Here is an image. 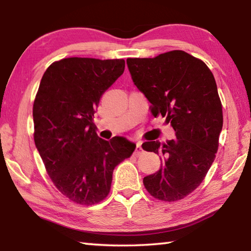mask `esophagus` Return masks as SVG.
Masks as SVG:
<instances>
[{"instance_id": "obj_1", "label": "esophagus", "mask_w": 251, "mask_h": 251, "mask_svg": "<svg viewBox=\"0 0 251 251\" xmlns=\"http://www.w3.org/2000/svg\"><path fill=\"white\" fill-rule=\"evenodd\" d=\"M142 151H143V148H142V143H141V142H137V143H136L135 154H136V155H139V154H141Z\"/></svg>"}]
</instances>
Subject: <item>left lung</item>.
<instances>
[{
  "label": "left lung",
  "instance_id": "1",
  "mask_svg": "<svg viewBox=\"0 0 251 251\" xmlns=\"http://www.w3.org/2000/svg\"><path fill=\"white\" fill-rule=\"evenodd\" d=\"M126 62L152 116L166 117L176 136L166 143L143 144L161 161L159 171L143 182L159 201H179L201 184L218 150L223 107L215 77L205 63L184 50Z\"/></svg>",
  "mask_w": 251,
  "mask_h": 251
}]
</instances>
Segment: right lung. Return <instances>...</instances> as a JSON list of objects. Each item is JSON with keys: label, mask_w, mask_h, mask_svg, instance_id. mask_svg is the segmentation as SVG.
Wrapping results in <instances>:
<instances>
[{"label": "right lung", "mask_w": 251, "mask_h": 251, "mask_svg": "<svg viewBox=\"0 0 251 251\" xmlns=\"http://www.w3.org/2000/svg\"><path fill=\"white\" fill-rule=\"evenodd\" d=\"M124 59L70 57L45 71L33 105L34 142L56 188L72 201L107 196L113 172L136 144L100 138L93 121L101 95L124 73Z\"/></svg>", "instance_id": "right-lung-1"}]
</instances>
